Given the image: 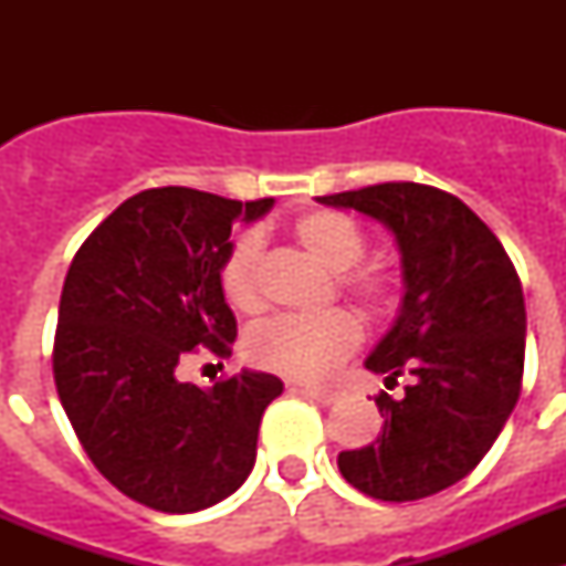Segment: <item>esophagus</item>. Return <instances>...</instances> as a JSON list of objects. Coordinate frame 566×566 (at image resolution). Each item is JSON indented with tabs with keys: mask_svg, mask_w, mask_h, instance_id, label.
<instances>
[{
	"mask_svg": "<svg viewBox=\"0 0 566 566\" xmlns=\"http://www.w3.org/2000/svg\"><path fill=\"white\" fill-rule=\"evenodd\" d=\"M292 391L306 394V397L317 399V402H326V405L337 399V394H334V391H326V388H314V385H292Z\"/></svg>",
	"mask_w": 566,
	"mask_h": 566,
	"instance_id": "34e87169",
	"label": "esophagus"
}]
</instances>
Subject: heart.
I'll list each match as a JSON object with an SVG mask.
<instances>
[{"instance_id": "heart-1", "label": "heart", "mask_w": 566, "mask_h": 566, "mask_svg": "<svg viewBox=\"0 0 566 566\" xmlns=\"http://www.w3.org/2000/svg\"><path fill=\"white\" fill-rule=\"evenodd\" d=\"M294 240L306 249L319 266L337 274L339 292L352 294L368 308H379L388 300V280L374 269H359L363 260L365 232L348 214L334 209H312L300 214L292 227ZM260 240L258 234H240L229 247L221 263V292L227 303L238 312L260 308ZM363 343V326L352 312L312 314V317H274L263 326L252 328L247 337V352L260 368L300 382L328 379L345 359Z\"/></svg>"}]
</instances>
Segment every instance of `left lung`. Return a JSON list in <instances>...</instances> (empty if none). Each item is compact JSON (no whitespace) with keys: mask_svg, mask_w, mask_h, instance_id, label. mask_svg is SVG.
<instances>
[{"mask_svg":"<svg viewBox=\"0 0 566 566\" xmlns=\"http://www.w3.org/2000/svg\"><path fill=\"white\" fill-rule=\"evenodd\" d=\"M394 234L405 297L365 368L405 397L379 394L377 442L337 457L345 482L382 502L451 488L482 462L522 394V280L499 238L457 195L424 184H377L323 195Z\"/></svg>","mask_w":566,"mask_h":566,"instance_id":"8db88e82","label":"left lung"}]
</instances>
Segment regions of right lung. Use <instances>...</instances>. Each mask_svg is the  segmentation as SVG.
<instances>
[{
  "label": "right lung",
  "instance_id": "obj_1",
  "mask_svg": "<svg viewBox=\"0 0 566 566\" xmlns=\"http://www.w3.org/2000/svg\"><path fill=\"white\" fill-rule=\"evenodd\" d=\"M272 207L274 198L147 189L70 263L53 345L59 399L102 476L147 507H212L252 473L260 417L283 382L243 368L198 388L178 371L195 348L232 354L238 323L218 272L234 223Z\"/></svg>",
  "mask_w": 566,
  "mask_h": 566
}]
</instances>
